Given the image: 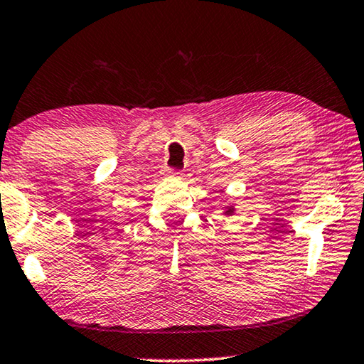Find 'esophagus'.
<instances>
[{
    "label": "esophagus",
    "mask_w": 364,
    "mask_h": 364,
    "mask_svg": "<svg viewBox=\"0 0 364 364\" xmlns=\"http://www.w3.org/2000/svg\"><path fill=\"white\" fill-rule=\"evenodd\" d=\"M165 175L166 176H180L181 171L180 170H173V168H166L165 170Z\"/></svg>",
    "instance_id": "obj_1"
}]
</instances>
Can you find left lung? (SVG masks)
<instances>
[{"label": "left lung", "mask_w": 364, "mask_h": 364, "mask_svg": "<svg viewBox=\"0 0 364 364\" xmlns=\"http://www.w3.org/2000/svg\"><path fill=\"white\" fill-rule=\"evenodd\" d=\"M223 213H225V215H233V213H235V207L233 205H227V207H223Z\"/></svg>", "instance_id": "left-lung-1"}]
</instances>
